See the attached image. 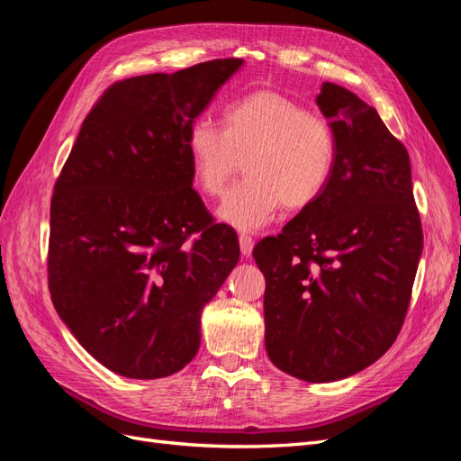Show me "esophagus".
<instances>
[{
    "label": "esophagus",
    "mask_w": 461,
    "mask_h": 461,
    "mask_svg": "<svg viewBox=\"0 0 461 461\" xmlns=\"http://www.w3.org/2000/svg\"><path fill=\"white\" fill-rule=\"evenodd\" d=\"M239 242H240V252H242V256H252V249H254V239L252 236H248V234H240L239 236Z\"/></svg>",
    "instance_id": "esophagus-1"
}]
</instances>
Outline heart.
Masks as SVG:
<instances>
[{
    "label": "heart",
    "instance_id": "1",
    "mask_svg": "<svg viewBox=\"0 0 461 461\" xmlns=\"http://www.w3.org/2000/svg\"><path fill=\"white\" fill-rule=\"evenodd\" d=\"M186 153L196 186L221 196L244 161V183L219 207V219L239 230H259L285 203L298 212L312 205L329 185L337 161L330 122L300 102L258 90L230 104L221 131L196 121L186 134Z\"/></svg>",
    "mask_w": 461,
    "mask_h": 461
}]
</instances>
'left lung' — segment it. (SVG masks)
<instances>
[{"instance_id":"8db88e82","label":"left lung","mask_w":461,"mask_h":461,"mask_svg":"<svg viewBox=\"0 0 461 461\" xmlns=\"http://www.w3.org/2000/svg\"><path fill=\"white\" fill-rule=\"evenodd\" d=\"M317 105L337 138L321 196L254 248L265 348L296 379L330 383L375 364L406 319L423 230L408 149L375 107L332 82Z\"/></svg>"}]
</instances>
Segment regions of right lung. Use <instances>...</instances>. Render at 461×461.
I'll list each match as a JSON object with an SVG mask.
<instances>
[{"instance_id": "right-lung-1", "label": "right lung", "mask_w": 461, "mask_h": 461, "mask_svg": "<svg viewBox=\"0 0 461 461\" xmlns=\"http://www.w3.org/2000/svg\"><path fill=\"white\" fill-rule=\"evenodd\" d=\"M242 63L115 82L55 183L51 302L80 346L129 379H161L192 361L203 305L239 263L234 229L215 222L192 188L185 142Z\"/></svg>"}]
</instances>
